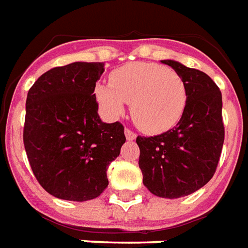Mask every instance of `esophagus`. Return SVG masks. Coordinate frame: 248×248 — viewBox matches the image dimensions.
I'll list each match as a JSON object with an SVG mask.
<instances>
[{
	"mask_svg": "<svg viewBox=\"0 0 248 248\" xmlns=\"http://www.w3.org/2000/svg\"><path fill=\"white\" fill-rule=\"evenodd\" d=\"M124 134H125L127 140H135V139H136V134H135V132H132L131 129H128V128H125V129H124Z\"/></svg>",
	"mask_w": 248,
	"mask_h": 248,
	"instance_id": "esophagus-1",
	"label": "esophagus"
}]
</instances>
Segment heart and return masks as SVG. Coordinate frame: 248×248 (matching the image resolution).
Listing matches in <instances>:
<instances>
[{"instance_id":"b5f03b06","label":"heart","mask_w":248,"mask_h":248,"mask_svg":"<svg viewBox=\"0 0 248 248\" xmlns=\"http://www.w3.org/2000/svg\"><path fill=\"white\" fill-rule=\"evenodd\" d=\"M95 97L110 117H120L131 102V117L146 134L173 128L186 107V85L178 73L156 63L138 62L114 70L109 85H97Z\"/></svg>"}]
</instances>
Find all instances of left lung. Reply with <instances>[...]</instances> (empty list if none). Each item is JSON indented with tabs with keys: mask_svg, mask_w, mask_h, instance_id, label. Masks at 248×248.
I'll list each match as a JSON object with an SVG mask.
<instances>
[{
	"mask_svg": "<svg viewBox=\"0 0 248 248\" xmlns=\"http://www.w3.org/2000/svg\"><path fill=\"white\" fill-rule=\"evenodd\" d=\"M186 85V107L177 127L156 136H138L143 184L163 199H179L208 184L224 143L221 92L209 75L175 61H162Z\"/></svg>",
	"mask_w": 248,
	"mask_h": 248,
	"instance_id": "8db88e82",
	"label": "left lung"
}]
</instances>
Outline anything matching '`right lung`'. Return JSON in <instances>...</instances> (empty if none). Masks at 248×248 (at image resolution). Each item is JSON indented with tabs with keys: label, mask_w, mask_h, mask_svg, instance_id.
I'll return each mask as SVG.
<instances>
[{
	"label": "right lung",
	"mask_w": 248,
	"mask_h": 248,
	"mask_svg": "<svg viewBox=\"0 0 248 248\" xmlns=\"http://www.w3.org/2000/svg\"><path fill=\"white\" fill-rule=\"evenodd\" d=\"M104 63L74 62L37 78L27 95L24 147L37 182L54 197L88 201L108 186L125 143L123 124L98 116L95 82Z\"/></svg>",
	"instance_id": "1"
}]
</instances>
